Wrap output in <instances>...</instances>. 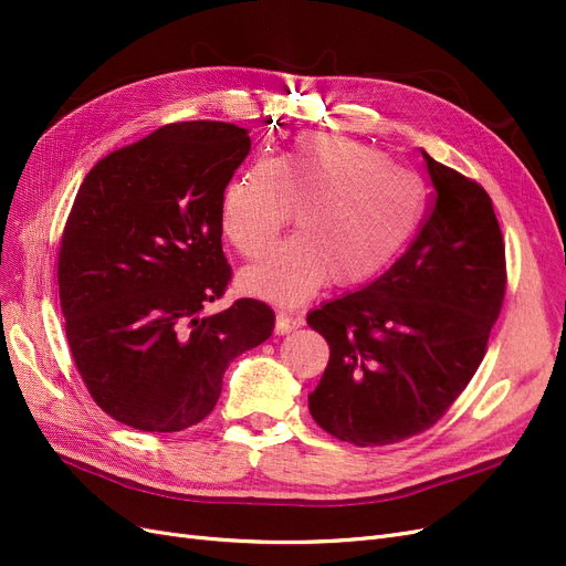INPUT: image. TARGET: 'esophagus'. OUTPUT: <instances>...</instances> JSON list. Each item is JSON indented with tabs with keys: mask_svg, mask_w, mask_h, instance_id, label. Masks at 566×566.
<instances>
[{
	"mask_svg": "<svg viewBox=\"0 0 566 566\" xmlns=\"http://www.w3.org/2000/svg\"><path fill=\"white\" fill-rule=\"evenodd\" d=\"M302 323H304L302 316H293V314H287V312H283V310L276 312V333H279V335H287V333L297 331Z\"/></svg>",
	"mask_w": 566,
	"mask_h": 566,
	"instance_id": "34e87169",
	"label": "esophagus"
}]
</instances>
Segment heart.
I'll return each mask as SVG.
<instances>
[{
  "instance_id": "obj_1",
  "label": "heart",
  "mask_w": 566,
  "mask_h": 566,
  "mask_svg": "<svg viewBox=\"0 0 566 566\" xmlns=\"http://www.w3.org/2000/svg\"><path fill=\"white\" fill-rule=\"evenodd\" d=\"M293 210L300 233L238 276L248 295L300 304L331 279L339 287L378 279L416 235L424 186L380 150L318 136L233 175L221 191V231L243 256H256Z\"/></svg>"
}]
</instances>
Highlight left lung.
I'll return each mask as SVG.
<instances>
[{
	"label": "left lung",
	"instance_id": "8db88e82",
	"mask_svg": "<svg viewBox=\"0 0 566 566\" xmlns=\"http://www.w3.org/2000/svg\"><path fill=\"white\" fill-rule=\"evenodd\" d=\"M434 202L380 279L306 316L331 361L310 394L325 432L385 447L432 427L486 354L505 295V243L489 193L422 150Z\"/></svg>",
	"mask_w": 566,
	"mask_h": 566
}]
</instances>
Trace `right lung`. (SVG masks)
<instances>
[{
	"mask_svg": "<svg viewBox=\"0 0 566 566\" xmlns=\"http://www.w3.org/2000/svg\"><path fill=\"white\" fill-rule=\"evenodd\" d=\"M250 146L229 123L167 125L80 186L59 252L65 335L92 399L134 430L208 418L229 364L273 333L260 300L202 312L231 281L219 202Z\"/></svg>",
	"mask_w": 566,
	"mask_h": 566,
	"instance_id": "obj_1",
	"label": "right lung"
}]
</instances>
